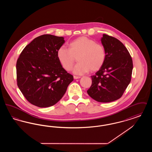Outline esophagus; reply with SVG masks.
Segmentation results:
<instances>
[{
    "instance_id": "34e87169",
    "label": "esophagus",
    "mask_w": 152,
    "mask_h": 152,
    "mask_svg": "<svg viewBox=\"0 0 152 152\" xmlns=\"http://www.w3.org/2000/svg\"><path fill=\"white\" fill-rule=\"evenodd\" d=\"M81 77H80V76H73V78H74V79H80Z\"/></svg>"
}]
</instances>
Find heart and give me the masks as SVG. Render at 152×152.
Returning a JSON list of instances; mask_svg holds the SVG:
<instances>
[{"label": "heart", "instance_id": "b5f03b06", "mask_svg": "<svg viewBox=\"0 0 152 152\" xmlns=\"http://www.w3.org/2000/svg\"><path fill=\"white\" fill-rule=\"evenodd\" d=\"M57 58L67 71L72 69L77 58L79 63L73 68V72L81 75L90 70L92 72L99 70L105 62L106 52L101 44L95 43L86 36H80L69 44V49L64 45L60 47Z\"/></svg>", "mask_w": 152, "mask_h": 152}]
</instances>
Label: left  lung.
I'll use <instances>...</instances> for the list:
<instances>
[{"label": "left lung", "instance_id": "8db88e82", "mask_svg": "<svg viewBox=\"0 0 152 152\" xmlns=\"http://www.w3.org/2000/svg\"><path fill=\"white\" fill-rule=\"evenodd\" d=\"M106 58L102 66L92 76L87 91L94 100L109 102L120 99L130 83L133 61L129 52L119 40L103 34L101 39Z\"/></svg>", "mask_w": 152, "mask_h": 152}]
</instances>
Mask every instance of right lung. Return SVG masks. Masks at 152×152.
<instances>
[{"instance_id": "right-lung-1", "label": "right lung", "mask_w": 152, "mask_h": 152, "mask_svg": "<svg viewBox=\"0 0 152 152\" xmlns=\"http://www.w3.org/2000/svg\"><path fill=\"white\" fill-rule=\"evenodd\" d=\"M63 37L49 34L34 39L23 50L16 62L17 84L25 98L40 108L55 105L73 80L57 58Z\"/></svg>"}]
</instances>
